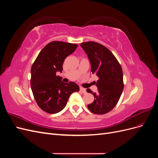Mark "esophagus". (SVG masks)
Listing matches in <instances>:
<instances>
[{"mask_svg": "<svg viewBox=\"0 0 158 158\" xmlns=\"http://www.w3.org/2000/svg\"><path fill=\"white\" fill-rule=\"evenodd\" d=\"M80 92H82L83 94L86 93V89H85V88H80Z\"/></svg>", "mask_w": 158, "mask_h": 158, "instance_id": "34e87169", "label": "esophagus"}]
</instances>
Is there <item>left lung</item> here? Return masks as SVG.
I'll list each match as a JSON object with an SVG mask.
<instances>
[{
  "mask_svg": "<svg viewBox=\"0 0 158 158\" xmlns=\"http://www.w3.org/2000/svg\"><path fill=\"white\" fill-rule=\"evenodd\" d=\"M80 45L88 55L92 74L99 78L96 82L98 92H93L90 89L86 90L94 96V102L88 107L94 114L107 113L115 107L123 92L122 67L112 52L99 43L88 41Z\"/></svg>",
  "mask_w": 158,
  "mask_h": 158,
  "instance_id": "obj_1",
  "label": "left lung"
}]
</instances>
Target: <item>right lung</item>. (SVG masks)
<instances>
[{"label":"right lung","mask_w":158,"mask_h":158,"mask_svg":"<svg viewBox=\"0 0 158 158\" xmlns=\"http://www.w3.org/2000/svg\"><path fill=\"white\" fill-rule=\"evenodd\" d=\"M78 45L53 41L44 47L31 69V88L35 102L43 111L54 114L62 111L72 93L78 92V85L64 83L56 76L62 72L64 59L77 48Z\"/></svg>","instance_id":"1"}]
</instances>
